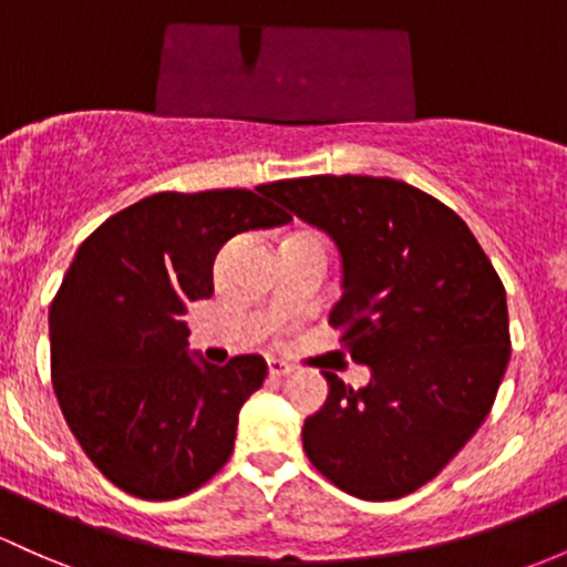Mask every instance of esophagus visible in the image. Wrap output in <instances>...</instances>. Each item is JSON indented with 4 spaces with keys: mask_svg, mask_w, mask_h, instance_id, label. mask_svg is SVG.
Returning <instances> with one entry per match:
<instances>
[{
    "mask_svg": "<svg viewBox=\"0 0 567 567\" xmlns=\"http://www.w3.org/2000/svg\"><path fill=\"white\" fill-rule=\"evenodd\" d=\"M269 374H271L274 379L288 377V374H293V365L285 363V360H279V358H271V360H269Z\"/></svg>",
    "mask_w": 567,
    "mask_h": 567,
    "instance_id": "esophagus-1",
    "label": "esophagus"
}]
</instances>
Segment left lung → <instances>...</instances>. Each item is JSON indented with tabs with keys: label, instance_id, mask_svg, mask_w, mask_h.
<instances>
[{
	"label": "left lung",
	"instance_id": "1",
	"mask_svg": "<svg viewBox=\"0 0 567 567\" xmlns=\"http://www.w3.org/2000/svg\"><path fill=\"white\" fill-rule=\"evenodd\" d=\"M266 193L339 245L344 296L328 322L374 374L354 390L322 371L331 395L303 422V452L363 501L414 493L493 409L512 358L501 277L463 217L401 179L315 174Z\"/></svg>",
	"mask_w": 567,
	"mask_h": 567
}]
</instances>
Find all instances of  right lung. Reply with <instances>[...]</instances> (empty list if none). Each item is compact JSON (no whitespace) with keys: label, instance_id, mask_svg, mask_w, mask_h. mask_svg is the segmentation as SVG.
Listing matches in <instances>:
<instances>
[{"label":"right lung","instance_id":"right-lung-1","mask_svg":"<svg viewBox=\"0 0 567 567\" xmlns=\"http://www.w3.org/2000/svg\"><path fill=\"white\" fill-rule=\"evenodd\" d=\"M255 190H164L121 209L80 245L53 296L51 379L89 460L123 493L172 501L234 452L241 403L264 384L260 354L226 365L185 352L188 303L215 293L228 239L290 220Z\"/></svg>","mask_w":567,"mask_h":567}]
</instances>
